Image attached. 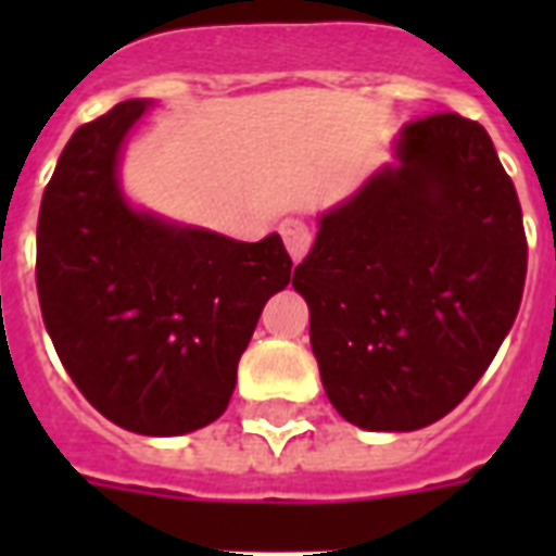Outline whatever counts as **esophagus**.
Returning <instances> with one entry per match:
<instances>
[{"label":"esophagus","instance_id":"34e87169","mask_svg":"<svg viewBox=\"0 0 556 556\" xmlns=\"http://www.w3.org/2000/svg\"><path fill=\"white\" fill-rule=\"evenodd\" d=\"M279 233H282V242H286L288 253H291V260L300 262L312 248V227L305 225L303 218H286L282 225H279Z\"/></svg>","mask_w":556,"mask_h":556}]
</instances>
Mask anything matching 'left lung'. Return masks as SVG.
I'll return each instance as SVG.
<instances>
[{
	"mask_svg": "<svg viewBox=\"0 0 556 556\" xmlns=\"http://www.w3.org/2000/svg\"><path fill=\"white\" fill-rule=\"evenodd\" d=\"M397 164L320 218L291 286L346 421L421 430L465 401L517 320L528 242L514 181L476 121L401 129Z\"/></svg>",
	"mask_w": 556,
	"mask_h": 556,
	"instance_id": "1",
	"label": "left lung"
}]
</instances>
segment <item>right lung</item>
I'll use <instances>...</instances> for the list:
<instances>
[{"label":"right lung","instance_id":"obj_1","mask_svg":"<svg viewBox=\"0 0 556 556\" xmlns=\"http://www.w3.org/2000/svg\"><path fill=\"white\" fill-rule=\"evenodd\" d=\"M143 112V100L117 103L65 143L39 204L37 294L56 355L100 415L185 435L227 409L291 256L277 233L236 242L129 207L117 155Z\"/></svg>","mask_w":556,"mask_h":556}]
</instances>
